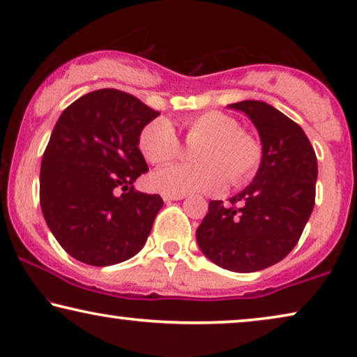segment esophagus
<instances>
[{
    "label": "esophagus",
    "instance_id": "esophagus-1",
    "mask_svg": "<svg viewBox=\"0 0 357 357\" xmlns=\"http://www.w3.org/2000/svg\"><path fill=\"white\" fill-rule=\"evenodd\" d=\"M185 195H168V194H163V200L165 202H172V200H183Z\"/></svg>",
    "mask_w": 357,
    "mask_h": 357
}]
</instances>
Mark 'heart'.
Returning <instances> with one entry per match:
<instances>
[{
	"instance_id": "1",
	"label": "heart",
	"mask_w": 357,
	"mask_h": 357,
	"mask_svg": "<svg viewBox=\"0 0 357 357\" xmlns=\"http://www.w3.org/2000/svg\"><path fill=\"white\" fill-rule=\"evenodd\" d=\"M190 140H200L195 147V165H172L152 176L158 192L185 195L213 194L229 184L241 185L254 176L260 165V145L252 135L239 130L234 118L220 112H207L184 123ZM139 149L149 163L165 165L176 158L179 139L172 123L153 119L142 129Z\"/></svg>"
}]
</instances>
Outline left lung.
Instances as JSON below:
<instances>
[{"mask_svg": "<svg viewBox=\"0 0 357 357\" xmlns=\"http://www.w3.org/2000/svg\"><path fill=\"white\" fill-rule=\"evenodd\" d=\"M228 108L252 121L262 162L228 205L210 200L195 238L218 267L250 273L278 264L298 244L315 204L317 157L303 128L272 105L244 100Z\"/></svg>", "mask_w": 357, "mask_h": 357, "instance_id": "left-lung-1", "label": "left lung"}]
</instances>
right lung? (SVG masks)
<instances>
[{"label":"right lung","instance_id":"obj_1","mask_svg":"<svg viewBox=\"0 0 357 357\" xmlns=\"http://www.w3.org/2000/svg\"><path fill=\"white\" fill-rule=\"evenodd\" d=\"M158 114L134 95L100 89L69 105L54 124L40 168V207L79 262L108 267L144 248L163 199L132 184L149 172L140 132Z\"/></svg>","mask_w":357,"mask_h":357}]
</instances>
